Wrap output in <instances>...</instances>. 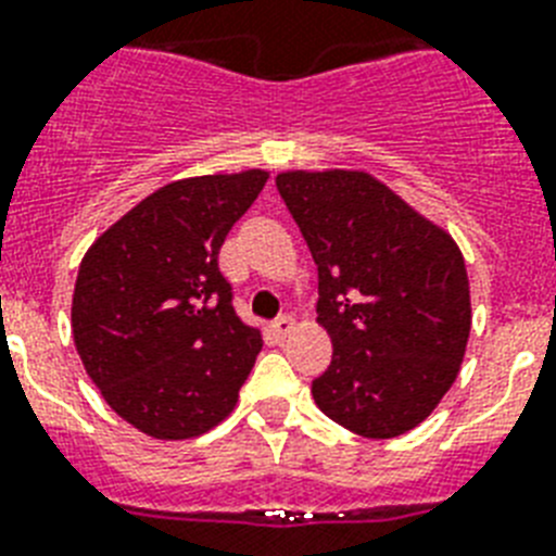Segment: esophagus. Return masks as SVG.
<instances>
[{"label": "esophagus", "instance_id": "34e87169", "mask_svg": "<svg viewBox=\"0 0 556 556\" xmlns=\"http://www.w3.org/2000/svg\"><path fill=\"white\" fill-rule=\"evenodd\" d=\"M292 329H295V318H292V315H281V318L273 320V332L281 334V338H287Z\"/></svg>", "mask_w": 556, "mask_h": 556}]
</instances>
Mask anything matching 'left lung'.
<instances>
[{"label":"left lung","instance_id":"left-lung-1","mask_svg":"<svg viewBox=\"0 0 556 556\" xmlns=\"http://www.w3.org/2000/svg\"><path fill=\"white\" fill-rule=\"evenodd\" d=\"M275 187L318 264V324L332 338L312 397L355 434H406L432 415L466 355L460 250L369 173L289 169Z\"/></svg>","mask_w":556,"mask_h":556}]
</instances>
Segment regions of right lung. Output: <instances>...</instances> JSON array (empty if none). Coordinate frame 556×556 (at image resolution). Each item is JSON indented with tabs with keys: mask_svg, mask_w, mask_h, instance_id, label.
I'll list each match as a JSON object with an SVG mask.
<instances>
[{
	"mask_svg": "<svg viewBox=\"0 0 556 556\" xmlns=\"http://www.w3.org/2000/svg\"><path fill=\"white\" fill-rule=\"evenodd\" d=\"M267 178L244 169L173 181L81 258L76 352L110 409L150 438H199L236 409L264 341L236 315L218 250Z\"/></svg>",
	"mask_w": 556,
	"mask_h": 556,
	"instance_id": "add662e5",
	"label": "right lung"
}]
</instances>
